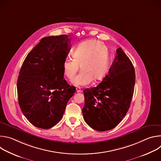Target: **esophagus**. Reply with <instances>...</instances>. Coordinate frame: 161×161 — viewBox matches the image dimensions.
<instances>
[{
	"instance_id": "obj_1",
	"label": "esophagus",
	"mask_w": 161,
	"mask_h": 161,
	"mask_svg": "<svg viewBox=\"0 0 161 161\" xmlns=\"http://www.w3.org/2000/svg\"><path fill=\"white\" fill-rule=\"evenodd\" d=\"M76 92H82V90H81V88H80V87H76Z\"/></svg>"
}]
</instances>
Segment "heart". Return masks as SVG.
<instances>
[{"label":"heart","instance_id":"1","mask_svg":"<svg viewBox=\"0 0 161 161\" xmlns=\"http://www.w3.org/2000/svg\"><path fill=\"white\" fill-rule=\"evenodd\" d=\"M73 58H66L62 65L64 76L72 80L80 65L81 69L78 75L73 80L75 86H85L101 80L108 68V54L104 44L97 40H87L78 44L71 52Z\"/></svg>","mask_w":161,"mask_h":161}]
</instances>
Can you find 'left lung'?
Returning a JSON list of instances; mask_svg holds the SVG:
<instances>
[{"label": "left lung", "instance_id": "obj_1", "mask_svg": "<svg viewBox=\"0 0 161 161\" xmlns=\"http://www.w3.org/2000/svg\"><path fill=\"white\" fill-rule=\"evenodd\" d=\"M135 71L121 48L103 81L96 87L83 90L82 112L85 122L98 131L115 127L125 116L132 99Z\"/></svg>", "mask_w": 161, "mask_h": 161}]
</instances>
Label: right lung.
Here are the masks:
<instances>
[{
	"instance_id": "add662e5",
	"label": "right lung",
	"mask_w": 161,
	"mask_h": 161,
	"mask_svg": "<svg viewBox=\"0 0 161 161\" xmlns=\"http://www.w3.org/2000/svg\"><path fill=\"white\" fill-rule=\"evenodd\" d=\"M70 42L67 35L42 38L20 69L17 81L19 106L37 127L55 125L76 91L64 78L62 65L70 51Z\"/></svg>"
}]
</instances>
